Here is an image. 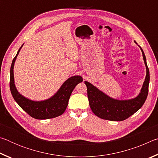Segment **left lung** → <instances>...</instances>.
Wrapping results in <instances>:
<instances>
[{
  "label": "left lung",
  "mask_w": 158,
  "mask_h": 158,
  "mask_svg": "<svg viewBox=\"0 0 158 158\" xmlns=\"http://www.w3.org/2000/svg\"><path fill=\"white\" fill-rule=\"evenodd\" d=\"M135 42L137 44L135 41ZM139 47L142 52L144 63L146 68V75L139 94L136 98L125 100H116L106 95L90 83L84 82L87 86V94L90 107L95 116L109 121H124L137 112L145 102L148 93L150 74L145 54L141 47Z\"/></svg>",
  "instance_id": "1"
}]
</instances>
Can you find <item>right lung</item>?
<instances>
[{
	"label": "right lung",
	"mask_w": 158,
	"mask_h": 158,
	"mask_svg": "<svg viewBox=\"0 0 158 158\" xmlns=\"http://www.w3.org/2000/svg\"><path fill=\"white\" fill-rule=\"evenodd\" d=\"M23 45L19 49L17 55L13 59L10 68V88L12 97L23 110L35 119L53 118L60 116L64 113L68 106L69 97L74 89L79 83L82 82L83 78L78 75L69 77L63 83L58 91L47 100L33 101L25 98L21 95L16 89L13 70L15 60Z\"/></svg>",
	"instance_id": "right-lung-1"
}]
</instances>
